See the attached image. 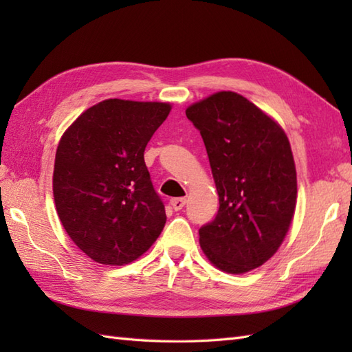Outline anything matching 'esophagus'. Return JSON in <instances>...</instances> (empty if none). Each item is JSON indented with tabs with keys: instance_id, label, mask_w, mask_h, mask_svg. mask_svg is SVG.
Segmentation results:
<instances>
[{
	"instance_id": "34e87169",
	"label": "esophagus",
	"mask_w": 352,
	"mask_h": 352,
	"mask_svg": "<svg viewBox=\"0 0 352 352\" xmlns=\"http://www.w3.org/2000/svg\"><path fill=\"white\" fill-rule=\"evenodd\" d=\"M184 204H186V198H172L170 199V206H172V208H174L175 212L182 210V208L184 207Z\"/></svg>"
}]
</instances>
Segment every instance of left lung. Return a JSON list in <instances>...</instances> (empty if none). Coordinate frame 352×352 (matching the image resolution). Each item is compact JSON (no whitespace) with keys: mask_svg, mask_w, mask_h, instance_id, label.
Returning a JSON list of instances; mask_svg holds the SVG:
<instances>
[{"mask_svg":"<svg viewBox=\"0 0 352 352\" xmlns=\"http://www.w3.org/2000/svg\"><path fill=\"white\" fill-rule=\"evenodd\" d=\"M186 116L204 140L219 210L199 245L228 274L261 266L280 248L296 206V169L281 126L245 96L222 91Z\"/></svg>","mask_w":352,"mask_h":352,"instance_id":"obj_1","label":"left lung"}]
</instances>
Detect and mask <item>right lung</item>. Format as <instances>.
<instances>
[{"instance_id": "right-lung-1", "label": "right lung", "mask_w": 352, "mask_h": 352, "mask_svg": "<svg viewBox=\"0 0 352 352\" xmlns=\"http://www.w3.org/2000/svg\"><path fill=\"white\" fill-rule=\"evenodd\" d=\"M168 102L104 100L58 142L52 193L58 218L96 263L121 266L149 250L166 223L144 153Z\"/></svg>"}]
</instances>
